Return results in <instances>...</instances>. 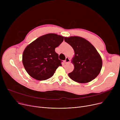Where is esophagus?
<instances>
[{
    "label": "esophagus",
    "mask_w": 120,
    "mask_h": 120,
    "mask_svg": "<svg viewBox=\"0 0 120 120\" xmlns=\"http://www.w3.org/2000/svg\"><path fill=\"white\" fill-rule=\"evenodd\" d=\"M70 62V59H69L68 57H66L65 60L64 61L65 63V64H68V63Z\"/></svg>",
    "instance_id": "obj_1"
}]
</instances>
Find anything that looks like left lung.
<instances>
[{
    "instance_id": "left-lung-1",
    "label": "left lung",
    "mask_w": 120,
    "mask_h": 120,
    "mask_svg": "<svg viewBox=\"0 0 120 120\" xmlns=\"http://www.w3.org/2000/svg\"><path fill=\"white\" fill-rule=\"evenodd\" d=\"M65 41L73 49L74 56L72 62L74 70L68 73L72 80L80 83L90 82L100 73L102 60L97 50L92 44L82 37H64Z\"/></svg>"
}]
</instances>
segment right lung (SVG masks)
Segmentation results:
<instances>
[{"mask_svg":"<svg viewBox=\"0 0 120 120\" xmlns=\"http://www.w3.org/2000/svg\"><path fill=\"white\" fill-rule=\"evenodd\" d=\"M64 40V37L49 34L38 38L25 48L22 63L30 76L37 80H45L51 77L61 60L55 49Z\"/></svg>","mask_w":120,"mask_h":120,"instance_id":"add662e5","label":"right lung"}]
</instances>
